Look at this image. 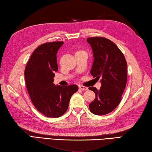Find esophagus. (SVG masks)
Masks as SVG:
<instances>
[{
	"mask_svg": "<svg viewBox=\"0 0 152 152\" xmlns=\"http://www.w3.org/2000/svg\"><path fill=\"white\" fill-rule=\"evenodd\" d=\"M79 88L83 91H86L88 89V88H87V87H85L83 86H79Z\"/></svg>",
	"mask_w": 152,
	"mask_h": 152,
	"instance_id": "esophagus-1",
	"label": "esophagus"
}]
</instances>
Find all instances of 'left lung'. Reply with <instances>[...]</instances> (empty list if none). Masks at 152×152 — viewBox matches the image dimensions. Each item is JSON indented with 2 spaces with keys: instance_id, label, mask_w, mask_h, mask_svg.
<instances>
[{
  "instance_id": "left-lung-1",
  "label": "left lung",
  "mask_w": 152,
  "mask_h": 152,
  "mask_svg": "<svg viewBox=\"0 0 152 152\" xmlns=\"http://www.w3.org/2000/svg\"><path fill=\"white\" fill-rule=\"evenodd\" d=\"M87 42L90 44L94 58L90 73L98 80L101 78L99 90L94 87L89 88L96 94L89 108L96 115H104L121 102L127 81L126 61L120 49L110 39L92 37Z\"/></svg>"
}]
</instances>
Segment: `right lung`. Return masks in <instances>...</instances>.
I'll return each mask as SVG.
<instances>
[{
	"label": "right lung",
	"mask_w": 152,
	"mask_h": 152,
	"mask_svg": "<svg viewBox=\"0 0 152 152\" xmlns=\"http://www.w3.org/2000/svg\"><path fill=\"white\" fill-rule=\"evenodd\" d=\"M63 42H47L39 46L25 69L26 88L32 103L43 115L59 117L66 113L72 95L78 86H55L54 77L58 71L56 53Z\"/></svg>",
	"instance_id": "obj_1"
}]
</instances>
